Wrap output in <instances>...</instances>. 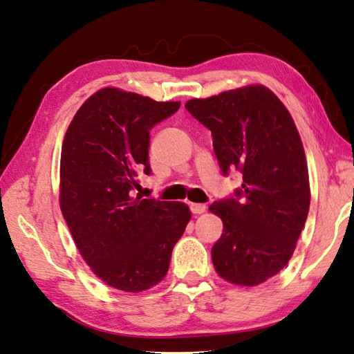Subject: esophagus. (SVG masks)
Here are the masks:
<instances>
[{
	"instance_id": "1",
	"label": "esophagus",
	"mask_w": 354,
	"mask_h": 354,
	"mask_svg": "<svg viewBox=\"0 0 354 354\" xmlns=\"http://www.w3.org/2000/svg\"><path fill=\"white\" fill-rule=\"evenodd\" d=\"M190 210L192 214L199 215V214H204L205 212V204H198V203H192L190 204Z\"/></svg>"
}]
</instances>
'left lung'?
<instances>
[{"label":"left lung","mask_w":354,"mask_h":354,"mask_svg":"<svg viewBox=\"0 0 354 354\" xmlns=\"http://www.w3.org/2000/svg\"><path fill=\"white\" fill-rule=\"evenodd\" d=\"M185 108L212 131L224 175L234 169L243 175L234 198L209 205L223 220V235L212 248L215 271L232 285H260L288 265L310 210V176L297 127L263 85L192 99Z\"/></svg>","instance_id":"8db88e82"}]
</instances>
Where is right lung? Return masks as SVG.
I'll return each mask as SVG.
<instances>
[{"instance_id": "obj_1", "label": "right lung", "mask_w": 354, "mask_h": 354, "mask_svg": "<svg viewBox=\"0 0 354 354\" xmlns=\"http://www.w3.org/2000/svg\"><path fill=\"white\" fill-rule=\"evenodd\" d=\"M179 105L102 88L79 108L63 139V218L91 271L120 291L158 285L190 221L187 204L133 196L139 173L151 171L150 130Z\"/></svg>"}]
</instances>
